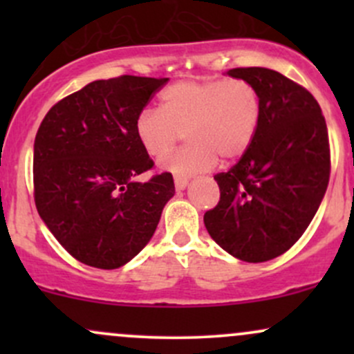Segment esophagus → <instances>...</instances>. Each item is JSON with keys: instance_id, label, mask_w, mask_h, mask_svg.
<instances>
[{"instance_id": "34e87169", "label": "esophagus", "mask_w": 354, "mask_h": 354, "mask_svg": "<svg viewBox=\"0 0 354 354\" xmlns=\"http://www.w3.org/2000/svg\"><path fill=\"white\" fill-rule=\"evenodd\" d=\"M188 180H186V178H181V176H176L174 178V186H176V189L178 191H183L186 188V186H188Z\"/></svg>"}]
</instances>
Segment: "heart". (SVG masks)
Masks as SVG:
<instances>
[{
    "mask_svg": "<svg viewBox=\"0 0 354 354\" xmlns=\"http://www.w3.org/2000/svg\"><path fill=\"white\" fill-rule=\"evenodd\" d=\"M261 123V98L245 80L178 81L160 95V109L145 108L135 118L138 143L161 160L180 141H189L165 161L176 176L208 171L218 158L236 161L250 149Z\"/></svg>",
    "mask_w": 354,
    "mask_h": 354,
    "instance_id": "1",
    "label": "heart"
}]
</instances>
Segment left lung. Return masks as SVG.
<instances>
[{
    "mask_svg": "<svg viewBox=\"0 0 354 354\" xmlns=\"http://www.w3.org/2000/svg\"><path fill=\"white\" fill-rule=\"evenodd\" d=\"M261 98V123L250 149L214 176L218 205L205 213L209 236L234 258L270 261L301 238L330 181V141L315 96L281 73L234 68Z\"/></svg>",
    "mask_w": 354,
    "mask_h": 354,
    "instance_id": "1",
    "label": "left lung"
}]
</instances>
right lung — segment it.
<instances>
[{
  "label": "right lung",
  "instance_id": "1",
  "mask_svg": "<svg viewBox=\"0 0 354 354\" xmlns=\"http://www.w3.org/2000/svg\"><path fill=\"white\" fill-rule=\"evenodd\" d=\"M168 78L123 75L93 81L46 113L35 138L39 216L73 258L100 270L133 259L173 198L171 173L146 183L154 163L138 143L135 118Z\"/></svg>",
  "mask_w": 354,
  "mask_h": 354
}]
</instances>
